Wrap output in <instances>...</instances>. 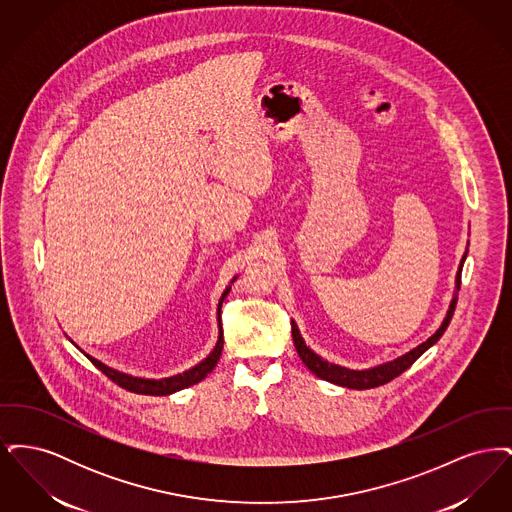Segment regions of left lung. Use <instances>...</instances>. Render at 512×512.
Returning <instances> with one entry per match:
<instances>
[{"instance_id":"obj_1","label":"left lung","mask_w":512,"mask_h":512,"mask_svg":"<svg viewBox=\"0 0 512 512\" xmlns=\"http://www.w3.org/2000/svg\"><path fill=\"white\" fill-rule=\"evenodd\" d=\"M464 259H466V255H464L463 261H461L459 272H457V290L461 288V272H463ZM455 307H457V295L453 297V301L449 305V311H447V317L441 322L438 332L432 338H428L424 343H420L418 347H414L413 351L405 353L403 357H397L395 361L374 366V368H368V370H351V368L332 365V363L320 359L317 353H313L305 345V341H303L299 330H297V324L292 320L293 345H295L297 355L301 357V361L305 363V366L313 374H317L318 378H322L326 382H332V384H338V386H343V388H349V390H370V388L384 386V384L391 382L393 378H397L399 374H403L424 351H428L443 336V332L447 330V326H449V322L453 318V313H455Z\"/></svg>"}]
</instances>
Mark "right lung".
Listing matches in <instances>:
<instances>
[{
	"mask_svg": "<svg viewBox=\"0 0 512 512\" xmlns=\"http://www.w3.org/2000/svg\"><path fill=\"white\" fill-rule=\"evenodd\" d=\"M230 292V286L224 290L222 297L219 301V322H220V307H222V301L224 297ZM222 345H224V338H222V324H219V341L215 345V349L209 353L207 359H203L199 365H195L194 368L182 372V374H176L171 378H161V380H147V378H134V376H128V374H122L119 370H113L109 366L99 363L98 359L86 355L94 365L98 366L99 370L111 380L115 382L117 386H121L126 391H132V393H140V395H171L174 391L184 390L188 386H194L197 382H201L215 366L219 363L220 353H222Z\"/></svg>",
	"mask_w": 512,
	"mask_h": 512,
	"instance_id": "right-lung-1",
	"label": "right lung"
}]
</instances>
